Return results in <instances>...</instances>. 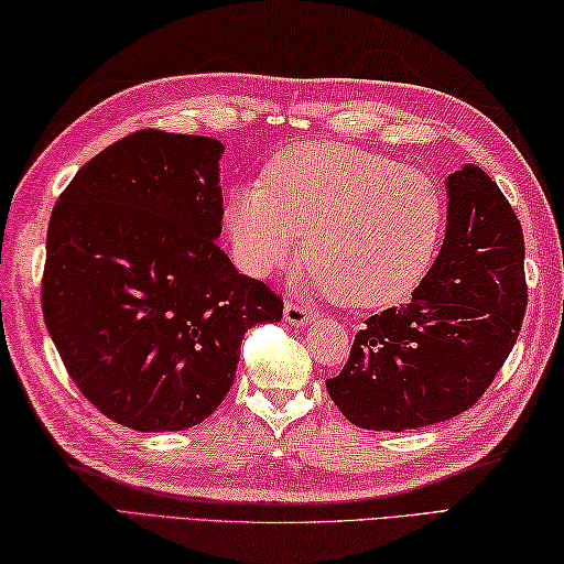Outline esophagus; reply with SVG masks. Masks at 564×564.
<instances>
[{"mask_svg":"<svg viewBox=\"0 0 564 564\" xmlns=\"http://www.w3.org/2000/svg\"><path fill=\"white\" fill-rule=\"evenodd\" d=\"M283 317H285V322H291V325L301 327V325H307V322L315 319V310H310L301 303L291 301V303H285V307H283Z\"/></svg>","mask_w":564,"mask_h":564,"instance_id":"esophagus-1","label":"esophagus"}]
</instances>
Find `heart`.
Here are the masks:
<instances>
[{"mask_svg":"<svg viewBox=\"0 0 564 564\" xmlns=\"http://www.w3.org/2000/svg\"><path fill=\"white\" fill-rule=\"evenodd\" d=\"M446 206L422 172L337 142H301L225 206L237 261L251 275L289 267L303 237V283L349 307L400 301L424 279Z\"/></svg>","mask_w":564,"mask_h":564,"instance_id":"obj_1","label":"heart"}]
</instances>
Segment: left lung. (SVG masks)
I'll return each mask as SVG.
<instances>
[{
  "instance_id": "obj_1",
  "label": "left lung",
  "mask_w": 564,
  "mask_h": 564,
  "mask_svg": "<svg viewBox=\"0 0 564 564\" xmlns=\"http://www.w3.org/2000/svg\"><path fill=\"white\" fill-rule=\"evenodd\" d=\"M446 239L412 301L370 315L349 361L327 380L351 424L404 431L446 422L482 398L525 313L523 232L480 166L446 178Z\"/></svg>"
}]
</instances>
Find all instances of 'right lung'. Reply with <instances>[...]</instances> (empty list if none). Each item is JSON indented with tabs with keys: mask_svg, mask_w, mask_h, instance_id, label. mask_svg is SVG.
I'll return each mask as SVG.
<instances>
[{
	"mask_svg": "<svg viewBox=\"0 0 564 564\" xmlns=\"http://www.w3.org/2000/svg\"><path fill=\"white\" fill-rule=\"evenodd\" d=\"M213 138L138 130L89 160L47 225L41 303L69 378L135 431H184L235 382L245 332L283 301L239 273Z\"/></svg>",
	"mask_w": 564,
	"mask_h": 564,
	"instance_id": "obj_1",
	"label": "right lung"
}]
</instances>
